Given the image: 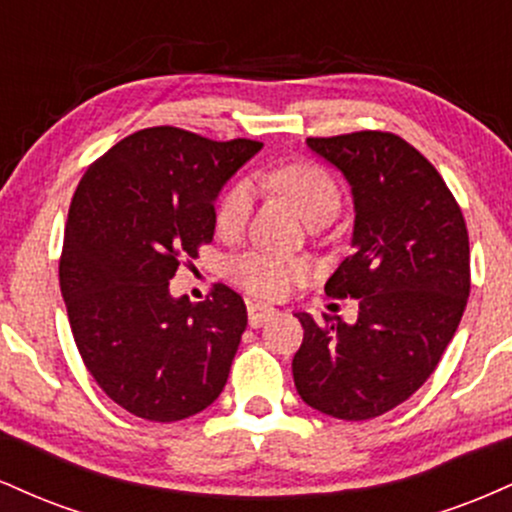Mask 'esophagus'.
Returning a JSON list of instances; mask_svg holds the SVG:
<instances>
[{
  "mask_svg": "<svg viewBox=\"0 0 512 512\" xmlns=\"http://www.w3.org/2000/svg\"><path fill=\"white\" fill-rule=\"evenodd\" d=\"M276 315V310L272 305H264V303H248V322L250 327H262L264 322L272 320Z\"/></svg>",
  "mask_w": 512,
  "mask_h": 512,
  "instance_id": "esophagus-1",
  "label": "esophagus"
}]
</instances>
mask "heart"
Returning <instances> with one entry per match:
<instances>
[{"mask_svg":"<svg viewBox=\"0 0 512 512\" xmlns=\"http://www.w3.org/2000/svg\"><path fill=\"white\" fill-rule=\"evenodd\" d=\"M267 185L286 192L298 204L301 214L310 223L334 216L342 204V192L325 168L310 161H293L262 175ZM255 204V190L250 180L233 182L221 197L216 209V228L223 236H236L245 226ZM310 274L308 260L296 255H284L274 250H248L228 262V276L238 289L255 298L279 301L301 286Z\"/></svg>","mask_w":512,"mask_h":512,"instance_id":"b5f03b06","label":"heart"}]
</instances>
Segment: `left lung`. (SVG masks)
<instances>
[{
	"label": "left lung",
	"mask_w": 512,
	"mask_h": 512,
	"mask_svg": "<svg viewBox=\"0 0 512 512\" xmlns=\"http://www.w3.org/2000/svg\"><path fill=\"white\" fill-rule=\"evenodd\" d=\"M308 146L354 195V252L325 291L358 298V320L298 313L293 383L322 414L375 419L431 378L455 337L472 286L467 223L431 161L397 134L363 129Z\"/></svg>",
	"instance_id": "1"
}]
</instances>
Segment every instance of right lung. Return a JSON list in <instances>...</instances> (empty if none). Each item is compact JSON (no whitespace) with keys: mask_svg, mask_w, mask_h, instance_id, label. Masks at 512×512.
Instances as JSON below:
<instances>
[{"mask_svg":"<svg viewBox=\"0 0 512 512\" xmlns=\"http://www.w3.org/2000/svg\"><path fill=\"white\" fill-rule=\"evenodd\" d=\"M262 149L180 127L129 134L93 161L69 207L60 289L76 349L129 414L187 419L221 395L248 325L243 298L216 284L202 303L173 298L182 257L214 238L216 195Z\"/></svg>","mask_w":512,"mask_h":512,"instance_id":"obj_1","label":"right lung"}]
</instances>
